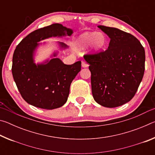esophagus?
I'll return each instance as SVG.
<instances>
[{
  "label": "esophagus",
  "mask_w": 155,
  "mask_h": 155,
  "mask_svg": "<svg viewBox=\"0 0 155 155\" xmlns=\"http://www.w3.org/2000/svg\"><path fill=\"white\" fill-rule=\"evenodd\" d=\"M81 65H82L83 68H87L88 66V64H87V62L83 61L82 63H81Z\"/></svg>",
  "instance_id": "obj_1"
}]
</instances>
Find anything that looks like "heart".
Returning <instances> with one entry per match:
<instances>
[{"label": "heart", "instance_id": "heart-1", "mask_svg": "<svg viewBox=\"0 0 155 155\" xmlns=\"http://www.w3.org/2000/svg\"><path fill=\"white\" fill-rule=\"evenodd\" d=\"M107 37L103 33L85 32L78 37L77 47L79 49H85L91 46L94 52L98 53L107 48Z\"/></svg>", "mask_w": 155, "mask_h": 155}]
</instances>
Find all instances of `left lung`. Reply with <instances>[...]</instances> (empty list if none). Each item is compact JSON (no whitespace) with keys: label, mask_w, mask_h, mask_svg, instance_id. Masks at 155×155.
<instances>
[{"label":"left lung","mask_w":155,"mask_h":155,"mask_svg":"<svg viewBox=\"0 0 155 155\" xmlns=\"http://www.w3.org/2000/svg\"><path fill=\"white\" fill-rule=\"evenodd\" d=\"M111 39L105 51L84 55L91 72L94 99L114 108L129 102L137 92L145 70V51L135 36L99 25Z\"/></svg>","instance_id":"left-lung-1"}]
</instances>
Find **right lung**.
<instances>
[{
    "label": "right lung",
    "instance_id": "1",
    "mask_svg": "<svg viewBox=\"0 0 155 155\" xmlns=\"http://www.w3.org/2000/svg\"><path fill=\"white\" fill-rule=\"evenodd\" d=\"M72 33V29L56 23L34 31L16 46L13 55L12 74L27 103L38 108L54 109L66 103L71 83L81 71V61L66 65L59 58H52L36 64L33 55L39 41ZM58 43L61 48H68L64 43ZM52 56L56 57V52Z\"/></svg>",
    "mask_w": 155,
    "mask_h": 155
}]
</instances>
